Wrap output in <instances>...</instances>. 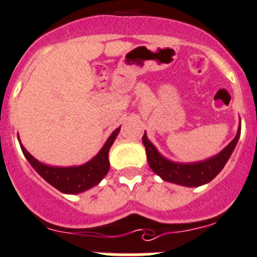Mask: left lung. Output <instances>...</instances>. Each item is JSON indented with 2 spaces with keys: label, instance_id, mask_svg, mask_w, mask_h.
<instances>
[{
  "label": "left lung",
  "instance_id": "8db88e82",
  "mask_svg": "<svg viewBox=\"0 0 257 257\" xmlns=\"http://www.w3.org/2000/svg\"><path fill=\"white\" fill-rule=\"evenodd\" d=\"M240 135L241 126H238L234 139L223 150L206 160L194 161V163H177V161L167 159L159 153L155 145L149 140L146 133L143 136V144L145 146L149 167L161 179L165 182L183 185V187H199V185L207 184L212 179H214L217 174L223 169L229 156L232 155L234 148H236Z\"/></svg>",
  "mask_w": 257,
  "mask_h": 257
}]
</instances>
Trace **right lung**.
<instances>
[{
  "label": "right lung",
  "instance_id": "right-lung-1",
  "mask_svg": "<svg viewBox=\"0 0 257 257\" xmlns=\"http://www.w3.org/2000/svg\"><path fill=\"white\" fill-rule=\"evenodd\" d=\"M119 128L121 127L116 128L111 134V136L107 139L104 145L94 158L82 165H73V167H53V165L41 163L24 148L20 140L19 141H20L21 150L25 158L28 159L31 167L36 170V173L41 178H44V180L65 194H79L99 184L101 180L107 175L109 170V149L113 141L116 140ZM17 139H19V135H17Z\"/></svg>",
  "mask_w": 257,
  "mask_h": 257
}]
</instances>
